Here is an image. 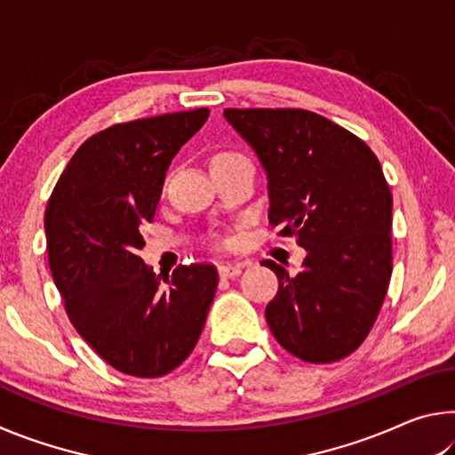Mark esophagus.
Masks as SVG:
<instances>
[{
	"mask_svg": "<svg viewBox=\"0 0 455 455\" xmlns=\"http://www.w3.org/2000/svg\"><path fill=\"white\" fill-rule=\"evenodd\" d=\"M243 267H244L243 263H236V265L227 263V265H220V267H219V273H220V276H225V279H233V276L241 275Z\"/></svg>",
	"mask_w": 455,
	"mask_h": 455,
	"instance_id": "34e87169",
	"label": "esophagus"
}]
</instances>
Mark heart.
Masks as SVG:
<instances>
[{
    "label": "heart",
    "mask_w": 455,
    "mask_h": 455,
    "mask_svg": "<svg viewBox=\"0 0 455 455\" xmlns=\"http://www.w3.org/2000/svg\"><path fill=\"white\" fill-rule=\"evenodd\" d=\"M225 156H235V152H220L214 158H225Z\"/></svg>",
    "instance_id": "obj_1"
}]
</instances>
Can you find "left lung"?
<instances>
[{
    "instance_id": "1",
    "label": "left lung",
    "mask_w": 455,
    "mask_h": 455,
    "mask_svg": "<svg viewBox=\"0 0 455 455\" xmlns=\"http://www.w3.org/2000/svg\"><path fill=\"white\" fill-rule=\"evenodd\" d=\"M227 120L268 176V225L307 251L295 276H279L265 317L281 347L307 363L355 351L387 295L391 190L373 150L343 126L301 108H227Z\"/></svg>"
}]
</instances>
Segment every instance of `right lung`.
Wrapping results in <instances>:
<instances>
[{"label": "right lung", "instance_id": "1", "mask_svg": "<svg viewBox=\"0 0 455 455\" xmlns=\"http://www.w3.org/2000/svg\"><path fill=\"white\" fill-rule=\"evenodd\" d=\"M206 118L196 108L100 130L76 150L45 206L50 271L68 317L126 375L174 371L195 349L217 291L214 265H179L163 289L138 257L171 160Z\"/></svg>", "mask_w": 455, "mask_h": 455}]
</instances>
